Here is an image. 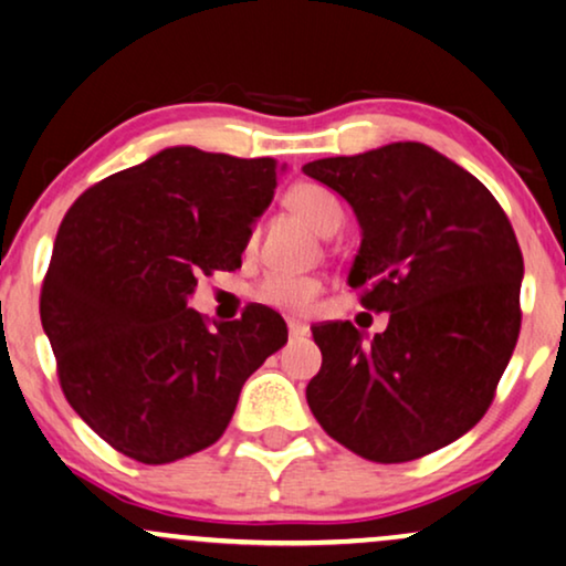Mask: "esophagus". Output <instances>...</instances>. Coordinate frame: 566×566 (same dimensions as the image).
Returning <instances> with one entry per match:
<instances>
[{"instance_id":"34e87169","label":"esophagus","mask_w":566,"mask_h":566,"mask_svg":"<svg viewBox=\"0 0 566 566\" xmlns=\"http://www.w3.org/2000/svg\"><path fill=\"white\" fill-rule=\"evenodd\" d=\"M287 328H290V336H305L307 334V323L297 321V318H290Z\"/></svg>"}]
</instances>
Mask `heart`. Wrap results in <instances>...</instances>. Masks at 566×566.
Returning a JSON list of instances; mask_svg holds the SVG:
<instances>
[{"mask_svg":"<svg viewBox=\"0 0 566 566\" xmlns=\"http://www.w3.org/2000/svg\"><path fill=\"white\" fill-rule=\"evenodd\" d=\"M287 205L321 235H331L342 228L344 207L328 188L315 184H297L290 188ZM321 282L315 276L269 274L255 287V300L282 313H303L318 297Z\"/></svg>","mask_w":566,"mask_h":566,"instance_id":"obj_1","label":"heart"}]
</instances>
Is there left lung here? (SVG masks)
I'll return each instance as SVG.
<instances>
[{"instance_id":"1","label":"left lung","mask_w":566,"mask_h":566,"mask_svg":"<svg viewBox=\"0 0 566 566\" xmlns=\"http://www.w3.org/2000/svg\"><path fill=\"white\" fill-rule=\"evenodd\" d=\"M357 214L349 287L390 313L367 338L313 326L323 365L307 382L318 424L367 461L403 463L484 417L520 334L523 253L489 188L421 142L303 165Z\"/></svg>"}]
</instances>
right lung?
Returning a JSON list of instances; mask_svg holds the SVG:
<instances>
[{
  "label": "right lung",
  "instance_id": "1",
  "mask_svg": "<svg viewBox=\"0 0 566 566\" xmlns=\"http://www.w3.org/2000/svg\"><path fill=\"white\" fill-rule=\"evenodd\" d=\"M282 170L271 157L168 147L66 212L41 323L66 401L118 453L160 465L209 448L243 382L287 344L266 305L214 326L188 307L201 274L240 269Z\"/></svg>",
  "mask_w": 566,
  "mask_h": 566
}]
</instances>
